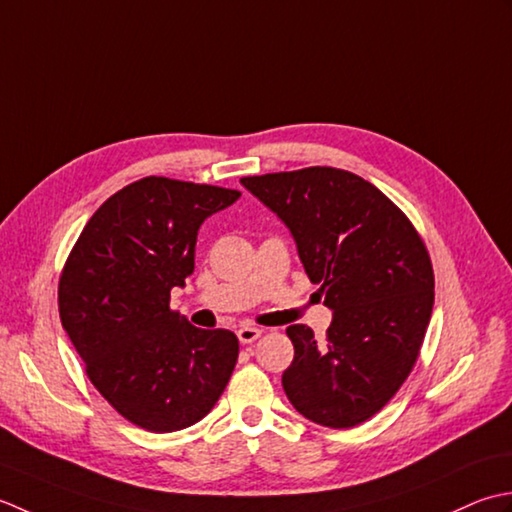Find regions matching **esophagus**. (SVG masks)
I'll use <instances>...</instances> for the list:
<instances>
[{"instance_id":"esophagus-1","label":"esophagus","mask_w":512,"mask_h":512,"mask_svg":"<svg viewBox=\"0 0 512 512\" xmlns=\"http://www.w3.org/2000/svg\"><path fill=\"white\" fill-rule=\"evenodd\" d=\"M260 333H263V329H258L254 325H243L241 329L236 331V336H238V340H241L243 344H252L254 340L260 338Z\"/></svg>"}]
</instances>
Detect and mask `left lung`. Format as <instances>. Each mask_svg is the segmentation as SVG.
Segmentation results:
<instances>
[{"label": "left lung", "mask_w": 512, "mask_h": 512, "mask_svg": "<svg viewBox=\"0 0 512 512\" xmlns=\"http://www.w3.org/2000/svg\"><path fill=\"white\" fill-rule=\"evenodd\" d=\"M294 236L300 263L333 311L327 344L287 327L283 389L329 429L367 422L409 378L433 311V267L409 218L378 187L336 168L241 179Z\"/></svg>", "instance_id": "obj_1"}]
</instances>
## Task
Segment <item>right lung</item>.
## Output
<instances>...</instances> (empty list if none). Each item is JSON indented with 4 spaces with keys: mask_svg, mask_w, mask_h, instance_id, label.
Here are the masks:
<instances>
[{
    "mask_svg": "<svg viewBox=\"0 0 512 512\" xmlns=\"http://www.w3.org/2000/svg\"><path fill=\"white\" fill-rule=\"evenodd\" d=\"M241 192L165 176L125 185L83 227L59 280V316L97 391L145 431L187 429L214 409L238 360L227 329L170 309L194 271L207 216Z\"/></svg>",
    "mask_w": 512,
    "mask_h": 512,
    "instance_id": "obj_1",
    "label": "right lung"
}]
</instances>
